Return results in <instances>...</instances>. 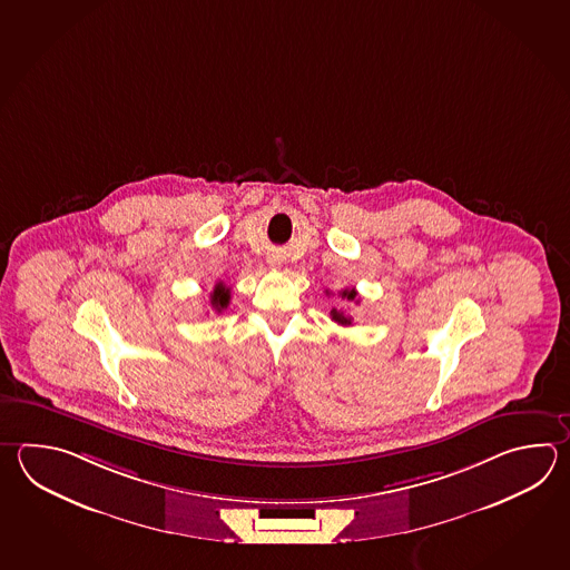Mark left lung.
Here are the masks:
<instances>
[{"instance_id":"1","label":"left lung","mask_w":570,"mask_h":570,"mask_svg":"<svg viewBox=\"0 0 570 570\" xmlns=\"http://www.w3.org/2000/svg\"><path fill=\"white\" fill-rule=\"evenodd\" d=\"M341 298H347V301H357V291L355 288H351V291L341 292ZM360 303V301H357ZM331 318L341 326H351L353 325V318L348 316V314L343 313V311H337V308H333L331 311Z\"/></svg>"}]
</instances>
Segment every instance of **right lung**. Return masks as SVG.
I'll list each match as a JSON object with an SVG mask.
<instances>
[{"instance_id": "add662e5", "label": "right lung", "mask_w": 570, "mask_h": 570, "mask_svg": "<svg viewBox=\"0 0 570 570\" xmlns=\"http://www.w3.org/2000/svg\"><path fill=\"white\" fill-rule=\"evenodd\" d=\"M229 301H232V288H227L223 282L215 284V288L210 292V306L217 313H222V311L229 306Z\"/></svg>"}]
</instances>
